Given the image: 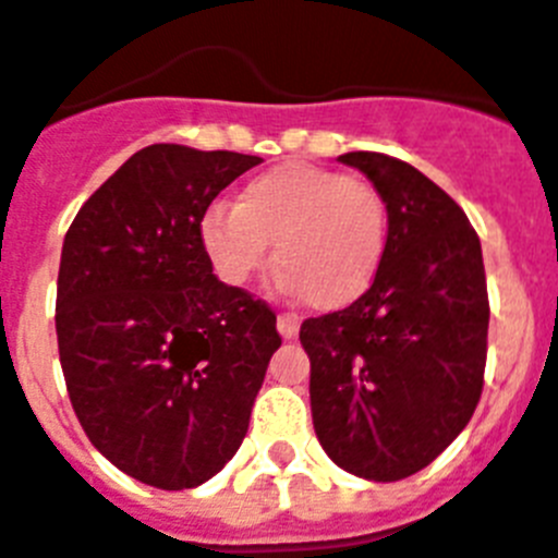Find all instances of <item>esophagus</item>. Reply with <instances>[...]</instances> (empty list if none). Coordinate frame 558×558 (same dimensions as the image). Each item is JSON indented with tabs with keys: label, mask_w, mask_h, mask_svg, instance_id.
I'll return each mask as SVG.
<instances>
[{
	"label": "esophagus",
	"mask_w": 558,
	"mask_h": 558,
	"mask_svg": "<svg viewBox=\"0 0 558 558\" xmlns=\"http://www.w3.org/2000/svg\"><path fill=\"white\" fill-rule=\"evenodd\" d=\"M276 331L282 333V340H293L300 333V319L291 314H279L276 316Z\"/></svg>",
	"instance_id": "esophagus-1"
}]
</instances>
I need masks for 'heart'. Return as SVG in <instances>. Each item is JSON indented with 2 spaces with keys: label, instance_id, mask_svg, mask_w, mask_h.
Instances as JSON below:
<instances>
[{
  "label": "heart",
  "instance_id": "1",
  "mask_svg": "<svg viewBox=\"0 0 558 558\" xmlns=\"http://www.w3.org/2000/svg\"><path fill=\"white\" fill-rule=\"evenodd\" d=\"M270 242L279 291L337 311L360 300L380 270L386 204L363 178L284 163L251 178L235 207L213 204L202 218L204 253L233 288L267 265Z\"/></svg>",
  "mask_w": 558,
  "mask_h": 558
}]
</instances>
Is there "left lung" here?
<instances>
[{
	"instance_id": "left-lung-1",
	"label": "left lung",
	"mask_w": 558,
	"mask_h": 558,
	"mask_svg": "<svg viewBox=\"0 0 558 558\" xmlns=\"http://www.w3.org/2000/svg\"><path fill=\"white\" fill-rule=\"evenodd\" d=\"M383 195L389 233L372 288L305 319L311 414L337 466L409 478L470 423L487 363V276L470 218L435 181L380 153L340 155Z\"/></svg>"
}]
</instances>
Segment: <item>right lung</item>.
Here are the masks:
<instances>
[{
	"mask_svg": "<svg viewBox=\"0 0 558 558\" xmlns=\"http://www.w3.org/2000/svg\"><path fill=\"white\" fill-rule=\"evenodd\" d=\"M262 158L153 144L80 207L57 279V345L80 426L118 470L193 489L242 447L276 314L218 282L202 218Z\"/></svg>",
	"mask_w": 558,
	"mask_h": 558,
	"instance_id": "obj_1",
	"label": "right lung"
}]
</instances>
